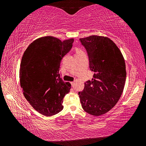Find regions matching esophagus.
I'll use <instances>...</instances> for the list:
<instances>
[{
	"label": "esophagus",
	"mask_w": 146,
	"mask_h": 146,
	"mask_svg": "<svg viewBox=\"0 0 146 146\" xmlns=\"http://www.w3.org/2000/svg\"><path fill=\"white\" fill-rule=\"evenodd\" d=\"M71 86H72V87H73L74 85H75V82H71Z\"/></svg>",
	"instance_id": "34e87169"
}]
</instances>
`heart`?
<instances>
[{
  "label": "heart",
  "instance_id": "b5f03b06",
  "mask_svg": "<svg viewBox=\"0 0 146 146\" xmlns=\"http://www.w3.org/2000/svg\"><path fill=\"white\" fill-rule=\"evenodd\" d=\"M76 53H82L83 52V51L82 50H81L80 49H76Z\"/></svg>",
  "mask_w": 146,
  "mask_h": 146
}]
</instances>
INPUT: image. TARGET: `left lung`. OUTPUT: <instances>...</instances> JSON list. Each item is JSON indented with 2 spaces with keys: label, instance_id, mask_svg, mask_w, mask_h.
Returning <instances> with one entry per match:
<instances>
[{
  "label": "left lung",
  "instance_id": "obj_1",
  "mask_svg": "<svg viewBox=\"0 0 146 146\" xmlns=\"http://www.w3.org/2000/svg\"><path fill=\"white\" fill-rule=\"evenodd\" d=\"M88 52L93 78L78 92L83 110L100 116L111 110L119 100L124 88L126 71L119 48L106 36L91 35L80 38Z\"/></svg>",
  "mask_w": 146,
  "mask_h": 146
}]
</instances>
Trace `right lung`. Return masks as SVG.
I'll return each instance as SVG.
<instances>
[{
	"label": "right lung",
	"mask_w": 146,
	"mask_h": 146,
	"mask_svg": "<svg viewBox=\"0 0 146 146\" xmlns=\"http://www.w3.org/2000/svg\"><path fill=\"white\" fill-rule=\"evenodd\" d=\"M73 42V38L61 41L43 36L29 44L23 54L19 71L21 86L26 99L42 115L50 117L62 110L64 97L71 86L60 78V64Z\"/></svg>",
	"instance_id": "obj_1"
}]
</instances>
